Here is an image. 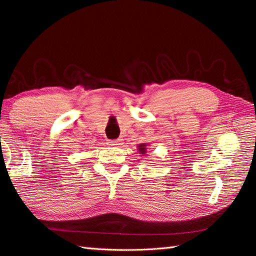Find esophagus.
Instances as JSON below:
<instances>
[{
	"mask_svg": "<svg viewBox=\"0 0 256 256\" xmlns=\"http://www.w3.org/2000/svg\"><path fill=\"white\" fill-rule=\"evenodd\" d=\"M120 142H122V140H120V138H118V140H110V141H108V144H110V146H120V144H120Z\"/></svg>",
	"mask_w": 256,
	"mask_h": 256,
	"instance_id": "1",
	"label": "esophagus"
}]
</instances>
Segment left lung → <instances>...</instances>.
I'll return each instance as SVG.
<instances>
[{
	"label": "left lung",
	"mask_w": 256,
	"mask_h": 256,
	"mask_svg": "<svg viewBox=\"0 0 256 256\" xmlns=\"http://www.w3.org/2000/svg\"><path fill=\"white\" fill-rule=\"evenodd\" d=\"M138 151H140V154H144L146 152V144H140L138 146Z\"/></svg>",
	"instance_id": "obj_1"
}]
</instances>
